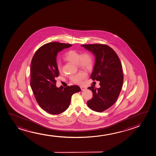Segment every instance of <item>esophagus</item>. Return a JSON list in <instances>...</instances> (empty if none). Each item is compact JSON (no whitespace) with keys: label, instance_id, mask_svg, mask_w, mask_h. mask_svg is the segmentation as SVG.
Returning <instances> with one entry per match:
<instances>
[{"label":"esophagus","instance_id":"34e87169","mask_svg":"<svg viewBox=\"0 0 156 156\" xmlns=\"http://www.w3.org/2000/svg\"><path fill=\"white\" fill-rule=\"evenodd\" d=\"M80 88L81 89L82 91H83V90H86L87 89V87H84V86H80Z\"/></svg>","mask_w":156,"mask_h":156}]
</instances>
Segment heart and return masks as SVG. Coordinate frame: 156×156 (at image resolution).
Returning <instances> with one entry per match:
<instances>
[{
    "label": "heart",
    "instance_id": "heart-1",
    "mask_svg": "<svg viewBox=\"0 0 156 156\" xmlns=\"http://www.w3.org/2000/svg\"><path fill=\"white\" fill-rule=\"evenodd\" d=\"M64 58L65 60L77 64L79 67L86 69H90L93 65V58L92 56L88 53L84 52L82 54L75 50H70L66 53ZM58 70H62V64L60 62H57ZM87 77V73L81 71L76 74L70 77V79L73 82L75 83H81Z\"/></svg>",
    "mask_w": 156,
    "mask_h": 156
}]
</instances>
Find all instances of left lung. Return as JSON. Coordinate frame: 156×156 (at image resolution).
<instances>
[{
    "instance_id": "left-lung-1",
    "label": "left lung",
    "mask_w": 156,
    "mask_h": 156,
    "mask_svg": "<svg viewBox=\"0 0 156 156\" xmlns=\"http://www.w3.org/2000/svg\"><path fill=\"white\" fill-rule=\"evenodd\" d=\"M94 55L95 63L90 76L94 81L100 82V88L91 85L92 99L87 101L88 107L96 112L107 110L116 101L123 81L122 65L118 55L105 44L81 45Z\"/></svg>"
}]
</instances>
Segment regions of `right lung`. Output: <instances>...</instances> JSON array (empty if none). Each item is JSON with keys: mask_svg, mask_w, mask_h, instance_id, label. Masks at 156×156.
Masks as SVG:
<instances>
[{"mask_svg": "<svg viewBox=\"0 0 156 156\" xmlns=\"http://www.w3.org/2000/svg\"><path fill=\"white\" fill-rule=\"evenodd\" d=\"M71 44L51 42L36 52L31 63V88L36 101L43 110L58 114L68 108L73 94L81 91L79 86L57 88L55 80L59 75L57 64L58 53Z\"/></svg>", "mask_w": 156, "mask_h": 156, "instance_id": "add662e5", "label": "right lung"}]
</instances>
